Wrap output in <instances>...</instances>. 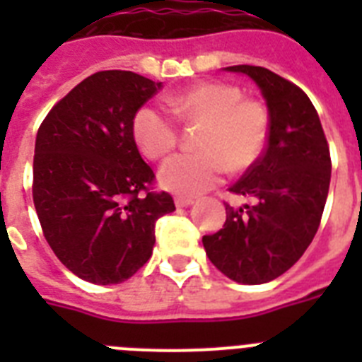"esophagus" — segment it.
Wrapping results in <instances>:
<instances>
[{"label":"esophagus","mask_w":362,"mask_h":362,"mask_svg":"<svg viewBox=\"0 0 362 362\" xmlns=\"http://www.w3.org/2000/svg\"><path fill=\"white\" fill-rule=\"evenodd\" d=\"M194 197L190 196H175V204H177L179 209H183V206H190L192 203H194Z\"/></svg>","instance_id":"1"}]
</instances>
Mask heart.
I'll return each instance as SVG.
<instances>
[{
	"mask_svg": "<svg viewBox=\"0 0 362 362\" xmlns=\"http://www.w3.org/2000/svg\"><path fill=\"white\" fill-rule=\"evenodd\" d=\"M166 105L179 121L204 127L196 143L199 153H179L161 166L159 181L166 190L177 194L209 190L219 183L226 170H248L267 148L268 108L257 99L243 98L238 86L201 83L170 95ZM171 115L153 105H145L136 112L134 139L148 159L166 158L177 145L179 127Z\"/></svg>",
	"mask_w": 362,
	"mask_h": 362,
	"instance_id": "b5f03b06",
	"label": "heart"
}]
</instances>
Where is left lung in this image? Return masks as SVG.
Masks as SVG:
<instances>
[{
	"label": "left lung",
	"mask_w": 362,
	"mask_h": 362,
	"mask_svg": "<svg viewBox=\"0 0 362 362\" xmlns=\"http://www.w3.org/2000/svg\"><path fill=\"white\" fill-rule=\"evenodd\" d=\"M250 76L267 99L270 136L263 156L230 187L254 204L226 203L223 228L203 235L214 267L235 283L261 284L283 276L305 254L321 225L332 159L317 110L288 79L263 66H226Z\"/></svg>",
	"instance_id": "8db88e82"
}]
</instances>
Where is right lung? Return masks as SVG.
I'll list each match as a JSON object with an SVG mask.
<instances>
[{
  "mask_svg": "<svg viewBox=\"0 0 362 362\" xmlns=\"http://www.w3.org/2000/svg\"><path fill=\"white\" fill-rule=\"evenodd\" d=\"M161 83L101 70L59 99L41 123L32 197L56 257L94 284L132 277L152 255L156 221L175 210L152 188L132 132L136 112Z\"/></svg>",
  "mask_w": 362,
  "mask_h": 362,
  "instance_id": "right-lung-1",
  "label": "right lung"
}]
</instances>
